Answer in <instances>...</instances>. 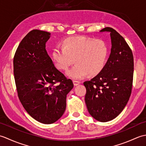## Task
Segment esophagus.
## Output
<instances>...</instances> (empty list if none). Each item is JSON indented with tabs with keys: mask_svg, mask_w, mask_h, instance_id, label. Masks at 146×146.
Returning <instances> with one entry per match:
<instances>
[{
	"mask_svg": "<svg viewBox=\"0 0 146 146\" xmlns=\"http://www.w3.org/2000/svg\"><path fill=\"white\" fill-rule=\"evenodd\" d=\"M73 82V84H74V86H77L80 84V82H78V81H75V80H74V81Z\"/></svg>",
	"mask_w": 146,
	"mask_h": 146,
	"instance_id": "34e87169",
	"label": "esophagus"
}]
</instances>
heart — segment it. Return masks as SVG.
Wrapping results in <instances>:
<instances>
[{"mask_svg":"<svg viewBox=\"0 0 146 146\" xmlns=\"http://www.w3.org/2000/svg\"><path fill=\"white\" fill-rule=\"evenodd\" d=\"M108 52L107 44L103 39L73 36L65 39L63 46L53 49L52 58L56 67L63 71L67 70L75 61L76 64L66 75L77 80L85 78L88 73L95 75L100 73L106 63Z\"/></svg>","mask_w":146,"mask_h":146,"instance_id":"1","label":"heart"}]
</instances>
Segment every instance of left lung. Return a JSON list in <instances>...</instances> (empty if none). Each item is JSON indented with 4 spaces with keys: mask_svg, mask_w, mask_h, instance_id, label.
Segmentation results:
<instances>
[{
    "mask_svg": "<svg viewBox=\"0 0 146 146\" xmlns=\"http://www.w3.org/2000/svg\"><path fill=\"white\" fill-rule=\"evenodd\" d=\"M100 32L110 33L111 48L103 69L90 81L83 83L85 103L89 113L99 122L113 120L122 112L131 94L134 74L132 52L124 38L111 27Z\"/></svg>",
    "mask_w": 146,
    "mask_h": 146,
    "instance_id": "8db88e82",
    "label": "left lung"
}]
</instances>
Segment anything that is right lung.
Listing matches in <instances>:
<instances>
[{"label":"right lung","mask_w":146,"mask_h":146,"mask_svg":"<svg viewBox=\"0 0 146 146\" xmlns=\"http://www.w3.org/2000/svg\"><path fill=\"white\" fill-rule=\"evenodd\" d=\"M51 33L33 29L19 45L14 74L19 98L31 116L50 124L63 115L73 83L55 68L46 49Z\"/></svg>","instance_id":"add662e5"}]
</instances>
